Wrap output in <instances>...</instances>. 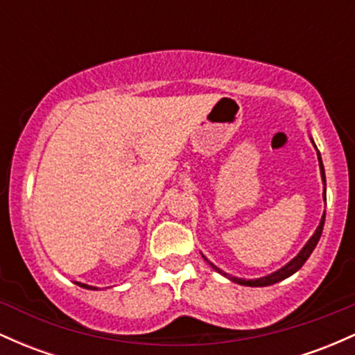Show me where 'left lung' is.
Segmentation results:
<instances>
[{
  "label": "left lung",
  "instance_id": "obj_1",
  "mask_svg": "<svg viewBox=\"0 0 355 355\" xmlns=\"http://www.w3.org/2000/svg\"><path fill=\"white\" fill-rule=\"evenodd\" d=\"M311 141H312V145L315 146V144H313L312 138H311ZM315 150H317V146H315ZM317 158H319L320 177H322V183H324V193H322V197H324V200H325V195H327V193H325V172H324V165H322V158H320L319 150H317ZM324 222H325V211H324V215H322L319 227H317L315 232H313L312 237L307 240V243H305V245L302 247V250H300L299 254H297L294 259L291 260V262L285 263L282 268H279V270L272 272V274H268L266 277H260V279H239V277L229 275V274H225V272H223V270H220L217 266H214V263H211L205 255L202 254V257H203V259H205L207 263H210V267L214 268V270H217L218 274H222L223 277H227V279L232 280V282L240 284V285H247V287H267V285L277 284V282H280V280L287 279V277L294 275L295 272L304 266L305 260H307L309 257H311V254L313 252V248H315V245H317V242H319V239H320V235H322V230H324Z\"/></svg>",
  "mask_w": 355,
  "mask_h": 355
}]
</instances>
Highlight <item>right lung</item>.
<instances>
[{"instance_id":"right-lung-1","label":"right lung","mask_w":355,"mask_h":355,"mask_svg":"<svg viewBox=\"0 0 355 355\" xmlns=\"http://www.w3.org/2000/svg\"><path fill=\"white\" fill-rule=\"evenodd\" d=\"M80 285V287H83V288H88V291H98V288L96 287H92V285H87V284H80V282H76Z\"/></svg>"}]
</instances>
